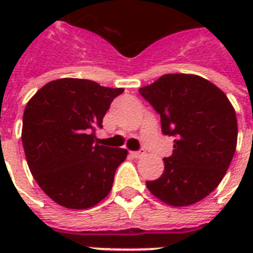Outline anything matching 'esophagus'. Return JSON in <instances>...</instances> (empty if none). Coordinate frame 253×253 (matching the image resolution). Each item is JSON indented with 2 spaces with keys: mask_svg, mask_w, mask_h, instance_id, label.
Instances as JSON below:
<instances>
[{
  "mask_svg": "<svg viewBox=\"0 0 253 253\" xmlns=\"http://www.w3.org/2000/svg\"><path fill=\"white\" fill-rule=\"evenodd\" d=\"M130 155L134 159H140L142 156H144V151H131Z\"/></svg>",
  "mask_w": 253,
  "mask_h": 253,
  "instance_id": "esophagus-1",
  "label": "esophagus"
}]
</instances>
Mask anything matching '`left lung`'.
I'll use <instances>...</instances> for the list:
<instances>
[{
    "label": "left lung",
    "instance_id": "1",
    "mask_svg": "<svg viewBox=\"0 0 253 253\" xmlns=\"http://www.w3.org/2000/svg\"><path fill=\"white\" fill-rule=\"evenodd\" d=\"M139 93L160 114L163 134L174 136L164 172L147 188L174 208L200 202L220 184L234 158L235 109L219 87L197 75L168 73Z\"/></svg>",
    "mask_w": 253,
    "mask_h": 253
}]
</instances>
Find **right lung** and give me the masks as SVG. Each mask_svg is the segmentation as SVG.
Wrapping results in <instances>:
<instances>
[{"label":"right lung","mask_w":253,"mask_h":253,"mask_svg":"<svg viewBox=\"0 0 253 253\" xmlns=\"http://www.w3.org/2000/svg\"><path fill=\"white\" fill-rule=\"evenodd\" d=\"M122 87L84 79L49 81L26 105L22 143L30 172L57 205L83 210L110 193L127 150L99 144L95 130Z\"/></svg>","instance_id":"right-lung-1"}]
</instances>
